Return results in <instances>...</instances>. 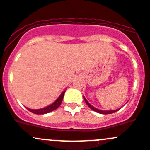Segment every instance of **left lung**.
<instances>
[{
    "label": "left lung",
    "mask_w": 150,
    "mask_h": 150,
    "mask_svg": "<svg viewBox=\"0 0 150 150\" xmlns=\"http://www.w3.org/2000/svg\"><path fill=\"white\" fill-rule=\"evenodd\" d=\"M84 100H85V102L86 103L87 105L88 106V107L91 108L92 110L95 111V112H98V113H101V114H110V113H113V112H116V111H118L120 109H118V110H98V109H97V108H95V107H94L93 106H91V104L88 103V101H87V100L84 98Z\"/></svg>",
    "instance_id": "obj_1"
}]
</instances>
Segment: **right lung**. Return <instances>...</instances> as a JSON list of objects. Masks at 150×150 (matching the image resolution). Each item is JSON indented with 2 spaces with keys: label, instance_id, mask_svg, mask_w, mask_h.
<instances>
[{
  "label": "right lung",
  "instance_id": "obj_1",
  "mask_svg": "<svg viewBox=\"0 0 150 150\" xmlns=\"http://www.w3.org/2000/svg\"><path fill=\"white\" fill-rule=\"evenodd\" d=\"M64 92H65V91H64L61 94L60 96L58 98V99H57L54 103H52V104H50V106H48V107L42 108V109H38V110H31V109H29V108H27V109L30 112H33V113H35V114H46V113H48V112H52V111L56 110L57 108L61 105L62 100H63Z\"/></svg>",
  "mask_w": 150,
  "mask_h": 150
}]
</instances>
